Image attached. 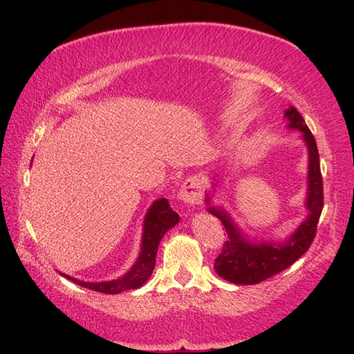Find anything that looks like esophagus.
<instances>
[{"label": "esophagus", "instance_id": "1", "mask_svg": "<svg viewBox=\"0 0 354 354\" xmlns=\"http://www.w3.org/2000/svg\"><path fill=\"white\" fill-rule=\"evenodd\" d=\"M202 196H204V193H202L201 178L192 176L185 179L181 190H179V198H181V201H184L187 205H198L201 204Z\"/></svg>", "mask_w": 354, "mask_h": 354}]
</instances>
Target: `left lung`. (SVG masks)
<instances>
[{
  "label": "left lung",
  "instance_id": "8db88e82",
  "mask_svg": "<svg viewBox=\"0 0 354 354\" xmlns=\"http://www.w3.org/2000/svg\"><path fill=\"white\" fill-rule=\"evenodd\" d=\"M288 129L301 132V138L309 153L307 167V194H306V219L298 228L283 240H250L245 232L232 221L227 209L212 205L217 181L213 178L212 190L205 193L207 212L219 219L227 230L228 240L223 243L222 252L216 259L214 270L221 278L234 284H257L288 269L309 250L313 242L317 225L324 205L322 196V176L319 169V153L309 127L304 123L301 114L289 106L284 111Z\"/></svg>",
  "mask_w": 354,
  "mask_h": 354
}]
</instances>
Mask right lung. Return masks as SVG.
Here are the masks:
<instances>
[{
    "mask_svg": "<svg viewBox=\"0 0 354 354\" xmlns=\"http://www.w3.org/2000/svg\"><path fill=\"white\" fill-rule=\"evenodd\" d=\"M179 219H181V217H179L176 212H173L167 199L164 198L156 199L147 209V213L145 216V222H142L141 250H140L138 259L133 263L132 268L127 270L123 277L117 278V280L93 283V281L77 280V278H73L62 272L61 275L82 286V288L102 292V293H109V295H115V293L124 292V290L138 289L149 280V277L153 272L156 251H158V246H160L161 239L170 228L175 227V225L179 222Z\"/></svg>",
    "mask_w": 354,
    "mask_h": 354,
    "instance_id": "obj_1",
    "label": "right lung"
}]
</instances>
